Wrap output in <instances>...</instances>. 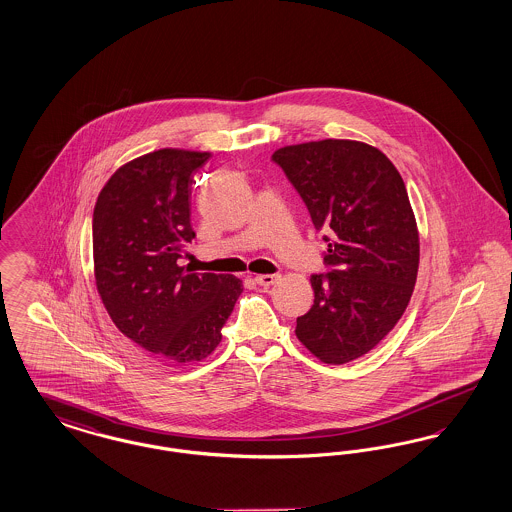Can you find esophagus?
<instances>
[{"label":"esophagus","mask_w":512,"mask_h":512,"mask_svg":"<svg viewBox=\"0 0 512 512\" xmlns=\"http://www.w3.org/2000/svg\"><path fill=\"white\" fill-rule=\"evenodd\" d=\"M278 280H280L278 274H259V276H255V282H257L259 286H263V288H268V286L276 284Z\"/></svg>","instance_id":"34e87169"}]
</instances>
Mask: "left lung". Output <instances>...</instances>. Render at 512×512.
Listing matches in <instances>:
<instances>
[{
  "mask_svg": "<svg viewBox=\"0 0 512 512\" xmlns=\"http://www.w3.org/2000/svg\"><path fill=\"white\" fill-rule=\"evenodd\" d=\"M328 230L326 274H313L315 303L295 336L326 365L366 355L403 317L418 274L420 238L405 182L390 159L357 140H320L272 153Z\"/></svg>",
  "mask_w": 512,
  "mask_h": 512,
  "instance_id": "8db88e82",
  "label": "left lung"
}]
</instances>
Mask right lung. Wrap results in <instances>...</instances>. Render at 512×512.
Segmentation results:
<instances>
[{
  "label": "right lung",
  "mask_w": 512,
  "mask_h": 512,
  "mask_svg": "<svg viewBox=\"0 0 512 512\" xmlns=\"http://www.w3.org/2000/svg\"><path fill=\"white\" fill-rule=\"evenodd\" d=\"M209 151L165 147L117 169L94 209V276L115 326L157 359L186 365L209 357L244 292L232 274L180 267L194 174Z\"/></svg>",
  "instance_id": "right-lung-1"
}]
</instances>
